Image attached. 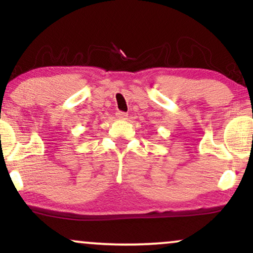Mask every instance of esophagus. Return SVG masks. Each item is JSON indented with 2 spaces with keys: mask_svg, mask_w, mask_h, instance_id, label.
<instances>
[{
  "mask_svg": "<svg viewBox=\"0 0 253 253\" xmlns=\"http://www.w3.org/2000/svg\"><path fill=\"white\" fill-rule=\"evenodd\" d=\"M116 116L119 118V119H126L127 116H128V113H126V112H123V111H118Z\"/></svg>",
  "mask_w": 253,
  "mask_h": 253,
  "instance_id": "34e87169",
  "label": "esophagus"
}]
</instances>
